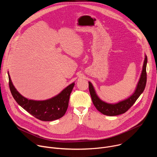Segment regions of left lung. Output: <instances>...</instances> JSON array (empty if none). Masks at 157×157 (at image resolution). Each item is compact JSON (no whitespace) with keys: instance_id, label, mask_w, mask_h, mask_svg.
I'll return each instance as SVG.
<instances>
[{"instance_id":"8db88e82","label":"left lung","mask_w":157,"mask_h":157,"mask_svg":"<svg viewBox=\"0 0 157 157\" xmlns=\"http://www.w3.org/2000/svg\"><path fill=\"white\" fill-rule=\"evenodd\" d=\"M147 57L145 55V59L142 68V71L139 79V81L136 86L134 93L127 99L119 101L117 103L110 104L102 101L96 94L94 86L92 83L89 81V89L90 93L93 104L96 108L104 115L109 116H118L125 113L136 102L141 94L144 92L146 82H147Z\"/></svg>"}]
</instances>
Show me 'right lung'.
Here are the masks:
<instances>
[{"mask_svg": "<svg viewBox=\"0 0 157 157\" xmlns=\"http://www.w3.org/2000/svg\"><path fill=\"white\" fill-rule=\"evenodd\" d=\"M9 87L14 99L22 108L35 118L43 121H53L62 117L68 107L70 96L75 82L67 86L56 96L47 100L29 99L21 95L14 87L8 72Z\"/></svg>", "mask_w": 157, "mask_h": 157, "instance_id": "obj_1", "label": "right lung"}]
</instances>
